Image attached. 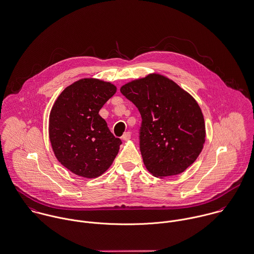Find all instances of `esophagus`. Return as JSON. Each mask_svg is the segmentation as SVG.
Returning <instances> with one entry per match:
<instances>
[{
  "label": "esophagus",
  "instance_id": "34e87169",
  "mask_svg": "<svg viewBox=\"0 0 254 254\" xmlns=\"http://www.w3.org/2000/svg\"><path fill=\"white\" fill-rule=\"evenodd\" d=\"M122 138H123L124 140H128V139H130V132H129V131L125 132L124 135L122 136Z\"/></svg>",
  "mask_w": 254,
  "mask_h": 254
}]
</instances>
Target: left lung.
Masks as SVG:
<instances>
[{
	"instance_id": "obj_1",
	"label": "left lung",
	"mask_w": 254,
	"mask_h": 254,
	"mask_svg": "<svg viewBox=\"0 0 254 254\" xmlns=\"http://www.w3.org/2000/svg\"><path fill=\"white\" fill-rule=\"evenodd\" d=\"M121 92L141 115L140 151L150 174L175 176L193 164L206 132L201 109L190 93L159 73L127 82Z\"/></svg>"
}]
</instances>
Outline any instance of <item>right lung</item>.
<instances>
[{
	"label": "right lung",
	"mask_w": 254,
	"mask_h": 254,
	"mask_svg": "<svg viewBox=\"0 0 254 254\" xmlns=\"http://www.w3.org/2000/svg\"><path fill=\"white\" fill-rule=\"evenodd\" d=\"M117 91L111 82L82 78L54 103L49 138L58 161L71 173L93 179L112 165L122 141L110 131L99 111Z\"/></svg>",
	"instance_id": "obj_1"
}]
</instances>
